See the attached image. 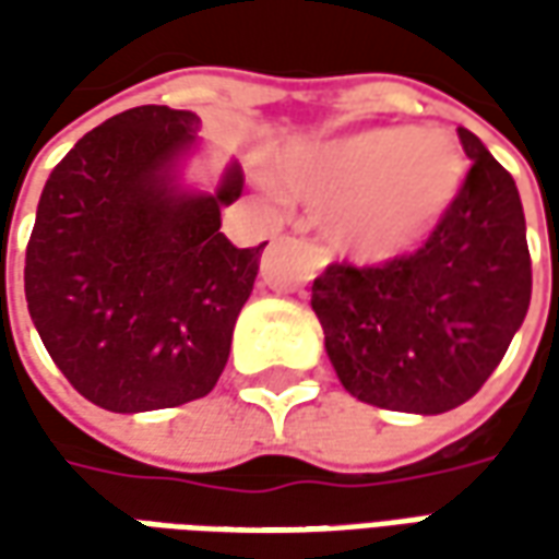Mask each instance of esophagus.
Listing matches in <instances>:
<instances>
[{
	"label": "esophagus",
	"mask_w": 559,
	"mask_h": 559,
	"mask_svg": "<svg viewBox=\"0 0 559 559\" xmlns=\"http://www.w3.org/2000/svg\"><path fill=\"white\" fill-rule=\"evenodd\" d=\"M305 248H308V251H311V254H317V258H320V254H323V251H320V248L313 246V242H305Z\"/></svg>",
	"instance_id": "34e87169"
}]
</instances>
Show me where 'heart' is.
Segmentation results:
<instances>
[{"label": "heart", "mask_w": 559, "mask_h": 559, "mask_svg": "<svg viewBox=\"0 0 559 559\" xmlns=\"http://www.w3.org/2000/svg\"><path fill=\"white\" fill-rule=\"evenodd\" d=\"M466 177L457 142L441 130L373 127L280 164L295 199L323 207L335 251L382 264L419 248L454 207Z\"/></svg>", "instance_id": "obj_1"}]
</instances>
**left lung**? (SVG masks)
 <instances>
[{
  "label": "left lung",
  "mask_w": 559,
  "mask_h": 559,
  "mask_svg": "<svg viewBox=\"0 0 559 559\" xmlns=\"http://www.w3.org/2000/svg\"><path fill=\"white\" fill-rule=\"evenodd\" d=\"M473 162L436 233L382 267L333 264L311 308L335 376L357 401L444 414L476 395L523 326L532 298L526 217L513 177L457 130Z\"/></svg>",
  "instance_id": "1"
}]
</instances>
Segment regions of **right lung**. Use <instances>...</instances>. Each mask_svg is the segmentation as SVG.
Listing matches in <instances>:
<instances>
[{
    "label": "right lung",
    "mask_w": 559,
    "mask_h": 559,
    "mask_svg": "<svg viewBox=\"0 0 559 559\" xmlns=\"http://www.w3.org/2000/svg\"><path fill=\"white\" fill-rule=\"evenodd\" d=\"M192 111L140 105L90 130L36 204L24 295L55 367L115 414L180 407L224 373L258 248L221 233L242 195L229 162L214 189L183 183Z\"/></svg>",
    "instance_id": "obj_1"
}]
</instances>
